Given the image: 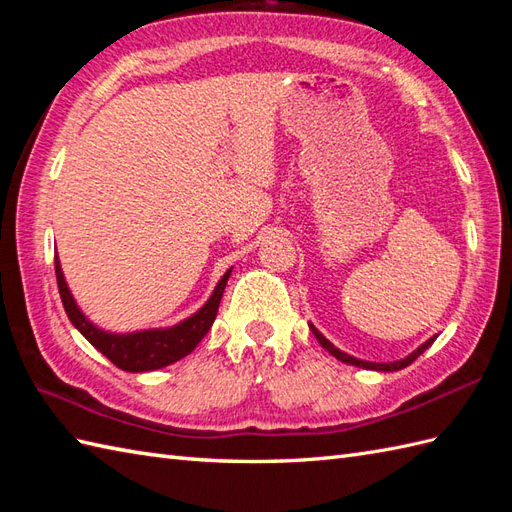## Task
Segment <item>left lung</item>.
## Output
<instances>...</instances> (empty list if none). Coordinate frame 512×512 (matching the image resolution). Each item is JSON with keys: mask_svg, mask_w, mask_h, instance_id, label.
I'll return each mask as SVG.
<instances>
[{"mask_svg": "<svg viewBox=\"0 0 512 512\" xmlns=\"http://www.w3.org/2000/svg\"><path fill=\"white\" fill-rule=\"evenodd\" d=\"M310 330H312V334L317 336V341L321 343V347H325V350H328L332 356H336L339 358V361H343V363H347V365H356V367H363V369H376V372H398V369H402V367H407V365H411L413 361H416V358L424 352V350H429L431 347V343H433V339H436V336H433V339H429V341H424L416 352H411L409 356H405V358H400V361H396V363H369V361H361V358H354V356H350V354H345V352H341L339 347H334L328 339H325V336L314 328V325H310Z\"/></svg>", "mask_w": 512, "mask_h": 512, "instance_id": "1", "label": "left lung"}]
</instances>
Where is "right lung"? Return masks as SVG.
Masks as SVG:
<instances>
[{
  "mask_svg": "<svg viewBox=\"0 0 512 512\" xmlns=\"http://www.w3.org/2000/svg\"><path fill=\"white\" fill-rule=\"evenodd\" d=\"M54 273H57V286L65 314H68L74 328L79 330L103 356L110 358L116 367L125 369V372H151V369L167 367L191 354L195 350V345L204 339V334L211 330V325L217 317V308H220V301L224 295L226 281L231 277V268H228L224 277L217 281L209 301H206L198 312L191 314L189 319L180 321L178 325H173V328L143 330L129 334L105 332L88 321V317L79 310L74 297L70 295V288L63 279L57 255H54Z\"/></svg>",
  "mask_w": 512,
  "mask_h": 512,
  "instance_id": "right-lung-1",
  "label": "right lung"
}]
</instances>
